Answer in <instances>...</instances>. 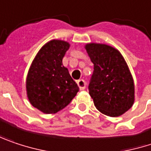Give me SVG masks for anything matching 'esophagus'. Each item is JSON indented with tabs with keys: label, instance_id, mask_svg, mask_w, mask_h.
Instances as JSON below:
<instances>
[{
	"label": "esophagus",
	"instance_id": "34e87169",
	"mask_svg": "<svg viewBox=\"0 0 151 151\" xmlns=\"http://www.w3.org/2000/svg\"><path fill=\"white\" fill-rule=\"evenodd\" d=\"M77 84H78L79 89L85 90V88H86V81H85L84 79H78V80L77 81Z\"/></svg>",
	"mask_w": 151,
	"mask_h": 151
}]
</instances>
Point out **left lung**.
Here are the masks:
<instances>
[{"label": "left lung", "instance_id": "1", "mask_svg": "<svg viewBox=\"0 0 151 151\" xmlns=\"http://www.w3.org/2000/svg\"><path fill=\"white\" fill-rule=\"evenodd\" d=\"M86 49L94 65L88 86L94 105L106 116H121L135 100L134 81L127 63L111 46L90 43Z\"/></svg>", "mask_w": 151, "mask_h": 151}]
</instances>
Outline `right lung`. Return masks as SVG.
Listing matches in <instances>:
<instances>
[{"label": "right lung", "instance_id": "right-lung-1", "mask_svg": "<svg viewBox=\"0 0 151 151\" xmlns=\"http://www.w3.org/2000/svg\"><path fill=\"white\" fill-rule=\"evenodd\" d=\"M70 47L64 40H52L36 54L27 77V94L31 104L46 114L67 106L78 91L62 60Z\"/></svg>", "mask_w": 151, "mask_h": 151}]
</instances>
